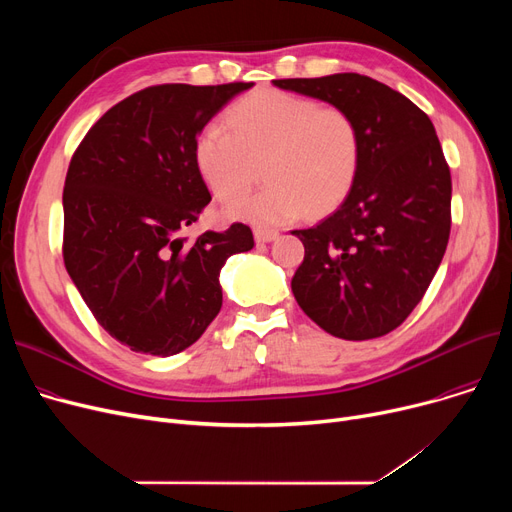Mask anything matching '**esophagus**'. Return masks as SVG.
I'll return each instance as SVG.
<instances>
[{"mask_svg": "<svg viewBox=\"0 0 512 512\" xmlns=\"http://www.w3.org/2000/svg\"><path fill=\"white\" fill-rule=\"evenodd\" d=\"M280 236L278 230H270V228H255V240L257 242H272Z\"/></svg>", "mask_w": 512, "mask_h": 512, "instance_id": "obj_1", "label": "esophagus"}]
</instances>
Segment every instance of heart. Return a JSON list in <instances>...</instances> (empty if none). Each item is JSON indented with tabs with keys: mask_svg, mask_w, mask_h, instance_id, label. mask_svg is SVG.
Listing matches in <instances>:
<instances>
[{
	"mask_svg": "<svg viewBox=\"0 0 512 512\" xmlns=\"http://www.w3.org/2000/svg\"><path fill=\"white\" fill-rule=\"evenodd\" d=\"M230 123L205 124L195 141V164L209 191L235 199L261 156L268 182L257 194L232 201L230 218L278 226L303 209L309 215L332 211L351 193L361 166V132L342 107L265 89L240 101Z\"/></svg>",
	"mask_w": 512,
	"mask_h": 512,
	"instance_id": "b5f03b06",
	"label": "heart"
}]
</instances>
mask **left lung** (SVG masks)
<instances>
[{
  "label": "left lung",
  "mask_w": 512,
  "mask_h": 512,
  "mask_svg": "<svg viewBox=\"0 0 512 512\" xmlns=\"http://www.w3.org/2000/svg\"><path fill=\"white\" fill-rule=\"evenodd\" d=\"M274 85L342 107L361 132L351 193L317 226L292 232L305 245L294 299L336 338H380L411 315L446 253L452 180L436 128L411 99L363 74Z\"/></svg>",
  "instance_id": "obj_1"
}]
</instances>
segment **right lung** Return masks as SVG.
<instances>
[{
	"mask_svg": "<svg viewBox=\"0 0 512 512\" xmlns=\"http://www.w3.org/2000/svg\"><path fill=\"white\" fill-rule=\"evenodd\" d=\"M253 83L155 85L116 103L76 147L64 184V265L97 324L134 353L195 344L222 309L220 272L251 251L247 224L180 232L211 201L195 164L203 126Z\"/></svg>",
	"mask_w": 512,
	"mask_h": 512,
	"instance_id": "add662e5",
	"label": "right lung"
}]
</instances>
